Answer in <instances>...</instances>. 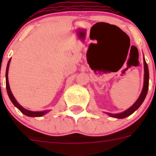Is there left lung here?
Segmentation results:
<instances>
[{"instance_id": "obj_1", "label": "left lung", "mask_w": 156, "mask_h": 156, "mask_svg": "<svg viewBox=\"0 0 156 156\" xmlns=\"http://www.w3.org/2000/svg\"><path fill=\"white\" fill-rule=\"evenodd\" d=\"M144 86H143L142 91L140 93V96H139L138 99L136 101V102L131 106L129 107L128 109H126V111L122 112L121 113L118 114H112L108 113V115H110L111 117H114V118H117V119H123V118H126V117L129 116V115H131L133 112H134L137 108L140 106V105L142 104L143 101H144V98H145L147 93H148V80H149V73H148V65L146 63L145 59L144 58Z\"/></svg>"}]
</instances>
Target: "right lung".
Listing matches in <instances>:
<instances>
[{"label": "right lung", "mask_w": 156, "mask_h": 156, "mask_svg": "<svg viewBox=\"0 0 156 156\" xmlns=\"http://www.w3.org/2000/svg\"><path fill=\"white\" fill-rule=\"evenodd\" d=\"M10 62L11 59H9V61H8V65H7V69H6V89H7V92H8V94L9 96V98L10 100L12 101V102L13 103V105L16 106V108H19L21 112H23L24 115H27V116H30V117H40L42 116V115H45L46 113H48L49 110H45V111H42V112H33V111H30V110H27L26 108H24L22 105L19 104L17 102V101L16 100V98H14L13 94H12V91H11L10 89V86H9V83H8V69H9V65H10Z\"/></svg>", "instance_id": "1"}]
</instances>
